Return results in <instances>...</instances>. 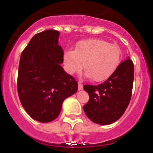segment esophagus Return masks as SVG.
<instances>
[{"label":"esophagus","mask_w":153,"mask_h":153,"mask_svg":"<svg viewBox=\"0 0 153 153\" xmlns=\"http://www.w3.org/2000/svg\"><path fill=\"white\" fill-rule=\"evenodd\" d=\"M83 84H82V83H78V90H83Z\"/></svg>","instance_id":"34e87169"}]
</instances>
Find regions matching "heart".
Listing matches in <instances>:
<instances>
[{"instance_id": "obj_1", "label": "heart", "mask_w": 153, "mask_h": 153, "mask_svg": "<svg viewBox=\"0 0 153 153\" xmlns=\"http://www.w3.org/2000/svg\"><path fill=\"white\" fill-rule=\"evenodd\" d=\"M121 60V50L117 44L101 39L81 40L75 49L63 53V67L69 74L79 73L83 68L86 75L95 82L106 80L116 71Z\"/></svg>"}]
</instances>
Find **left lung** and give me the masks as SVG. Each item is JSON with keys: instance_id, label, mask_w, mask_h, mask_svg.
<instances>
[{"instance_id": "1", "label": "left lung", "mask_w": 153, "mask_h": 153, "mask_svg": "<svg viewBox=\"0 0 153 153\" xmlns=\"http://www.w3.org/2000/svg\"><path fill=\"white\" fill-rule=\"evenodd\" d=\"M134 65L129 58L123 61L106 81L97 86H83L90 100L83 106L86 117L100 125L116 122L125 113L132 97Z\"/></svg>"}]
</instances>
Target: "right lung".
<instances>
[{
  "mask_svg": "<svg viewBox=\"0 0 153 153\" xmlns=\"http://www.w3.org/2000/svg\"><path fill=\"white\" fill-rule=\"evenodd\" d=\"M60 32L47 30L31 38L19 63L17 92L31 118L49 123L59 116L63 100L77 91V81L63 70Z\"/></svg>",
  "mask_w": 153,
  "mask_h": 153,
  "instance_id": "obj_1",
  "label": "right lung"
}]
</instances>
